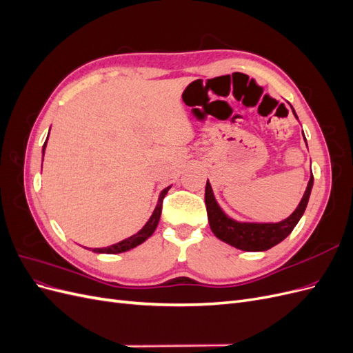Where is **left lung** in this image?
<instances>
[{
	"instance_id": "obj_1",
	"label": "left lung",
	"mask_w": 353,
	"mask_h": 353,
	"mask_svg": "<svg viewBox=\"0 0 353 353\" xmlns=\"http://www.w3.org/2000/svg\"><path fill=\"white\" fill-rule=\"evenodd\" d=\"M292 110L297 119V114L293 108ZM303 140L306 141L305 134H303ZM312 185H314V176L311 175L301 203H299L294 212L288 218L280 222H244V221H237L231 218L222 210L219 203L215 199V194H213L212 185L208 179L206 191H205V203L208 209V219H209L210 230L221 241L227 243L236 249H240L244 252L268 250L274 248V245L281 243L288 234L293 231V228L297 225V222L301 221V218L305 213V209L307 206Z\"/></svg>"
}]
</instances>
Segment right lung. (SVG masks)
<instances>
[{
    "label": "right lung",
    "mask_w": 353,
    "mask_h": 353,
    "mask_svg": "<svg viewBox=\"0 0 353 353\" xmlns=\"http://www.w3.org/2000/svg\"><path fill=\"white\" fill-rule=\"evenodd\" d=\"M47 140H48V137H47ZM47 140L44 143V147H42V156H44V153H46ZM169 188H170V185L160 191L159 199H157V205H156V208H154V210L152 213V216H150V219L145 222V225L140 231L135 232L134 236L119 241V243H114V244L109 245V248H95V249H92V252L94 253H108V254L122 253V252H128V250L137 248V245H140L141 243H144L148 237H152V234L157 228L160 215H162V203H163V199H165L166 193L169 191Z\"/></svg>",
    "instance_id": "1"
}]
</instances>
